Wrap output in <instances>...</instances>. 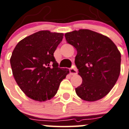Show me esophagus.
<instances>
[{"label":"esophagus","instance_id":"1","mask_svg":"<svg viewBox=\"0 0 129 129\" xmlns=\"http://www.w3.org/2000/svg\"><path fill=\"white\" fill-rule=\"evenodd\" d=\"M69 72H70L71 75H76L78 73V71H77V69L75 68V67H73L69 69Z\"/></svg>","mask_w":129,"mask_h":129}]
</instances>
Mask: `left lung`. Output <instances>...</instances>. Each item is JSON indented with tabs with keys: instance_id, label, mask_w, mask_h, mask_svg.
<instances>
[{
	"instance_id": "8db88e82",
	"label": "left lung",
	"mask_w": 129,
	"mask_h": 129,
	"mask_svg": "<svg viewBox=\"0 0 129 129\" xmlns=\"http://www.w3.org/2000/svg\"><path fill=\"white\" fill-rule=\"evenodd\" d=\"M69 44L76 48V66L82 78L76 93L86 101H97L113 88L120 73L121 54L109 37L87 29L65 34Z\"/></svg>"
}]
</instances>
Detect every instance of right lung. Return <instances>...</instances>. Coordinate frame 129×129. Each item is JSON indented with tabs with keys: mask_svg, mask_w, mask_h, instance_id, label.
<instances>
[{
	"mask_svg": "<svg viewBox=\"0 0 129 129\" xmlns=\"http://www.w3.org/2000/svg\"><path fill=\"white\" fill-rule=\"evenodd\" d=\"M63 36L62 33L39 31L20 41L14 48L10 59L13 74L27 97L41 102L51 99L69 73L58 67L53 55Z\"/></svg>",
	"mask_w": 129,
	"mask_h": 129,
	"instance_id": "right-lung-1",
	"label": "right lung"
}]
</instances>
